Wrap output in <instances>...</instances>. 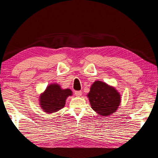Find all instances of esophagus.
<instances>
[{
    "label": "esophagus",
    "mask_w": 158,
    "mask_h": 158,
    "mask_svg": "<svg viewBox=\"0 0 158 158\" xmlns=\"http://www.w3.org/2000/svg\"><path fill=\"white\" fill-rule=\"evenodd\" d=\"M74 94H75V95L76 96H78V97H80L82 95V91H75L74 92Z\"/></svg>",
    "instance_id": "obj_1"
}]
</instances>
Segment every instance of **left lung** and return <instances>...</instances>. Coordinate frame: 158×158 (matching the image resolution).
Wrapping results in <instances>:
<instances>
[{
    "label": "left lung",
    "mask_w": 158,
    "mask_h": 158,
    "mask_svg": "<svg viewBox=\"0 0 158 158\" xmlns=\"http://www.w3.org/2000/svg\"><path fill=\"white\" fill-rule=\"evenodd\" d=\"M88 96L93 110L102 116L115 112L121 102L120 95L116 89L100 81L92 84Z\"/></svg>",
    "instance_id": "1"
}]
</instances>
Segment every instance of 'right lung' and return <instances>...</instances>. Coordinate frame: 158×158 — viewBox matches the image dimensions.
Returning a JSON list of instances; mask_svg holds the SVG:
<instances>
[{"label":"right lung","mask_w":158,"mask_h":158,"mask_svg":"<svg viewBox=\"0 0 158 158\" xmlns=\"http://www.w3.org/2000/svg\"><path fill=\"white\" fill-rule=\"evenodd\" d=\"M71 95L70 89H62L58 84H51L40 96L41 107L48 113L56 112L64 107L66 98Z\"/></svg>","instance_id":"1"}]
</instances>
